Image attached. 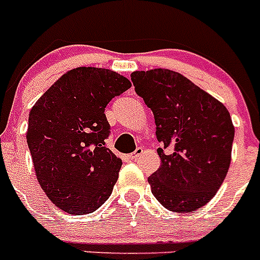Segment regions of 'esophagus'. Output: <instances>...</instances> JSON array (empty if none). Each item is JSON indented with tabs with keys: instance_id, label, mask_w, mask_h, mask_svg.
I'll return each instance as SVG.
<instances>
[{
	"instance_id": "1",
	"label": "esophagus",
	"mask_w": 260,
	"mask_h": 260,
	"mask_svg": "<svg viewBox=\"0 0 260 260\" xmlns=\"http://www.w3.org/2000/svg\"><path fill=\"white\" fill-rule=\"evenodd\" d=\"M142 153H143V148H142V147H138L137 150H135L134 152H133L132 155H130V160H133V161H137V160H138V158H139V156H141Z\"/></svg>"
}]
</instances>
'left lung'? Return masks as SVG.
<instances>
[{"label": "left lung", "mask_w": 260, "mask_h": 260, "mask_svg": "<svg viewBox=\"0 0 260 260\" xmlns=\"http://www.w3.org/2000/svg\"><path fill=\"white\" fill-rule=\"evenodd\" d=\"M135 92L151 108L161 165L148 178L167 210L203 207L224 182L232 157L234 126L222 103L180 73L153 69L132 73Z\"/></svg>", "instance_id": "8db88e82"}]
</instances>
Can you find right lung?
Instances as JSON below:
<instances>
[{"mask_svg": "<svg viewBox=\"0 0 260 260\" xmlns=\"http://www.w3.org/2000/svg\"><path fill=\"white\" fill-rule=\"evenodd\" d=\"M132 87L100 68L68 71L29 110L27 144L41 189L70 215L98 210L112 194L122 160L105 147V107Z\"/></svg>", "mask_w": 260, "mask_h": 260, "instance_id": "1", "label": "right lung"}]
</instances>
